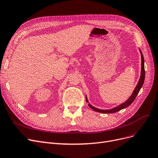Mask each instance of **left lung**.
Returning <instances> with one entry per match:
<instances>
[{"mask_svg":"<svg viewBox=\"0 0 158 158\" xmlns=\"http://www.w3.org/2000/svg\"><path fill=\"white\" fill-rule=\"evenodd\" d=\"M140 50V52H141V76H140V79L139 82L136 86V87L134 89L132 94L131 95V96L127 99V100H126L125 102L122 103V104L119 105L118 106L116 107L113 109H108V110H102L100 109H98L94 107V106H92L91 104L89 103V106L95 111L99 112V113H116V112H118L119 110H122V109H124L127 107H129L130 105L133 103V102L135 100V99L136 98V96H137L139 92L141 90V87L143 85L144 83V77H145V71H144V57H143V55L142 53V52ZM86 101L87 103H89L88 99H87L86 96Z\"/></svg>","mask_w":158,"mask_h":158,"instance_id":"obj_1","label":"left lung"}]
</instances>
